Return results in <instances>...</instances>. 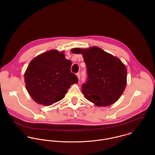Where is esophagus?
<instances>
[{
	"label": "esophagus",
	"instance_id": "34e87169",
	"mask_svg": "<svg viewBox=\"0 0 155 155\" xmlns=\"http://www.w3.org/2000/svg\"><path fill=\"white\" fill-rule=\"evenodd\" d=\"M76 76H77L78 78V79H80V73H76Z\"/></svg>",
	"mask_w": 155,
	"mask_h": 155
}]
</instances>
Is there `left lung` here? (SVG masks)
<instances>
[{
	"instance_id": "1",
	"label": "left lung",
	"mask_w": 155,
	"mask_h": 155,
	"mask_svg": "<svg viewBox=\"0 0 155 155\" xmlns=\"http://www.w3.org/2000/svg\"><path fill=\"white\" fill-rule=\"evenodd\" d=\"M71 51L82 54L87 66L88 79L82 89L87 99L97 106H107L117 101L127 85L125 64L97 46L73 48Z\"/></svg>"
}]
</instances>
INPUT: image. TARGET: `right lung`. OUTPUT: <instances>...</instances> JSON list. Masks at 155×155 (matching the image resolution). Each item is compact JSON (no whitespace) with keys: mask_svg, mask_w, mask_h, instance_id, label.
<instances>
[{"mask_svg":"<svg viewBox=\"0 0 155 155\" xmlns=\"http://www.w3.org/2000/svg\"><path fill=\"white\" fill-rule=\"evenodd\" d=\"M71 66L63 51L52 49L34 58L24 73L25 87L33 100L44 106L62 100L70 86L78 82Z\"/></svg>","mask_w":155,"mask_h":155,"instance_id":"obj_1","label":"right lung"}]
</instances>
